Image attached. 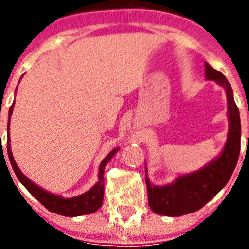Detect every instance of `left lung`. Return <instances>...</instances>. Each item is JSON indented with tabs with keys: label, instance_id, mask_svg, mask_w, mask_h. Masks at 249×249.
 Wrapping results in <instances>:
<instances>
[{
	"label": "left lung",
	"instance_id": "8db88e82",
	"mask_svg": "<svg viewBox=\"0 0 249 249\" xmlns=\"http://www.w3.org/2000/svg\"><path fill=\"white\" fill-rule=\"evenodd\" d=\"M205 67L206 78L215 80L227 91L229 117L227 143L219 157L197 171L179 176L171 184L162 187L153 185L148 179L145 170L148 203L153 212L158 214L179 217L200 210L227 185L237 164L241 148V122L231 85L224 74L212 69L207 62Z\"/></svg>",
	"mask_w": 249,
	"mask_h": 249
}]
</instances>
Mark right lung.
<instances>
[{
  "instance_id": "1",
  "label": "right lung",
  "mask_w": 249,
  "mask_h": 249,
  "mask_svg": "<svg viewBox=\"0 0 249 249\" xmlns=\"http://www.w3.org/2000/svg\"><path fill=\"white\" fill-rule=\"evenodd\" d=\"M14 102L12 104L11 108H9V117L8 119L11 120L12 112H13ZM7 150H8V158L11 161L12 167H13L14 172H16L18 179L22 183L25 188L38 200L47 210L50 212L56 213V214L65 215V217H77V215L83 214H90L92 212H96L100 207L102 206V201H104V189H105V180H104V172L105 167H106L107 162L112 159L113 155L119 150V148H115L112 152L102 160L100 164L99 169V182L94 185L90 190L82 195H78L76 197H71V199H64V197L59 196V195H54L52 193L47 192V190L42 189L38 185L35 184L34 182L29 179L26 176L24 175L18 165L14 161L13 154L11 150V140H9V122L8 126H7Z\"/></svg>"
}]
</instances>
